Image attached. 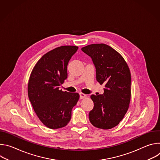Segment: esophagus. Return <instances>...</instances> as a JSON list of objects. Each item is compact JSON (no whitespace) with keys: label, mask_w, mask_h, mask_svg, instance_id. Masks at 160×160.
<instances>
[{"label":"esophagus","mask_w":160,"mask_h":160,"mask_svg":"<svg viewBox=\"0 0 160 160\" xmlns=\"http://www.w3.org/2000/svg\"><path fill=\"white\" fill-rule=\"evenodd\" d=\"M87 95L85 94H83V93H80V99H84L85 98H87Z\"/></svg>","instance_id":"esophagus-1"}]
</instances>
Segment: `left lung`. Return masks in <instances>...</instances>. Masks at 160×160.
Masks as SVG:
<instances>
[{"label": "left lung", "instance_id": "1", "mask_svg": "<svg viewBox=\"0 0 160 160\" xmlns=\"http://www.w3.org/2000/svg\"><path fill=\"white\" fill-rule=\"evenodd\" d=\"M82 51L92 58L97 81L105 85L103 94L90 96L94 106L89 112V120L97 128H112L122 120L129 107V68L121 54L106 44H90L82 48Z\"/></svg>", "mask_w": 160, "mask_h": 160}]
</instances>
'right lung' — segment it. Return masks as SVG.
I'll return each instance as SVG.
<instances>
[{
    "label": "right lung",
    "instance_id": "1",
    "mask_svg": "<svg viewBox=\"0 0 160 160\" xmlns=\"http://www.w3.org/2000/svg\"><path fill=\"white\" fill-rule=\"evenodd\" d=\"M78 48L58 47L45 54L30 74L28 94L33 108L42 123L51 129L65 127L72 118L78 93L63 92L59 86L67 78V66Z\"/></svg>",
    "mask_w": 160,
    "mask_h": 160
}]
</instances>
